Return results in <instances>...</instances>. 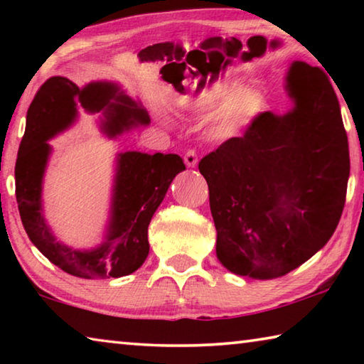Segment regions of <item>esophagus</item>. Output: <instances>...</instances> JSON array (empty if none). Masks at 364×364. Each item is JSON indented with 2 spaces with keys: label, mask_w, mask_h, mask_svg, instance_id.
<instances>
[{
  "label": "esophagus",
  "mask_w": 364,
  "mask_h": 364,
  "mask_svg": "<svg viewBox=\"0 0 364 364\" xmlns=\"http://www.w3.org/2000/svg\"><path fill=\"white\" fill-rule=\"evenodd\" d=\"M197 160H199V159H197V154H196V151L189 149L186 154H184V164H186L188 167H191V168L196 167V165H197Z\"/></svg>",
  "instance_id": "34e87169"
}]
</instances>
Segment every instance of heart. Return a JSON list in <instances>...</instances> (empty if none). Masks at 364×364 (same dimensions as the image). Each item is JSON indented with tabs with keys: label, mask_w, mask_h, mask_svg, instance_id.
Here are the masks:
<instances>
[{
	"label": "heart",
	"mask_w": 364,
	"mask_h": 364,
	"mask_svg": "<svg viewBox=\"0 0 364 364\" xmlns=\"http://www.w3.org/2000/svg\"><path fill=\"white\" fill-rule=\"evenodd\" d=\"M184 107L197 115H205L222 106L213 117L210 136L230 139L244 130L262 112L263 97L255 90H239L230 82H217L205 86L199 95L184 97Z\"/></svg>",
	"instance_id": "1"
}]
</instances>
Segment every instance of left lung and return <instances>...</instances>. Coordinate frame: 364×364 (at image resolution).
<instances>
[{
    "mask_svg": "<svg viewBox=\"0 0 364 364\" xmlns=\"http://www.w3.org/2000/svg\"><path fill=\"white\" fill-rule=\"evenodd\" d=\"M286 82L292 110L257 115L199 162L218 260L255 279L281 278L323 249L347 196L348 139L328 75L295 60Z\"/></svg>",
    "mask_w": 364,
    "mask_h": 364,
    "instance_id": "left-lung-1",
    "label": "left lung"
}]
</instances>
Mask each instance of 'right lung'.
Masks as SVG:
<instances>
[{
    "instance_id": "add662e5",
    "label": "right lung",
    "mask_w": 364,
    "mask_h": 364,
    "mask_svg": "<svg viewBox=\"0 0 364 364\" xmlns=\"http://www.w3.org/2000/svg\"><path fill=\"white\" fill-rule=\"evenodd\" d=\"M78 106L88 112L104 110L102 128L110 138L151 122L146 110L114 83L96 82L80 90L65 77L46 80L28 107L16 160L21 220L35 247L65 273L85 279L122 278L144 263L149 254L147 226L170 183L186 167L176 154H119L106 241L91 250L67 247L54 237L43 217L41 184L51 154L48 139L75 122Z\"/></svg>"
}]
</instances>
